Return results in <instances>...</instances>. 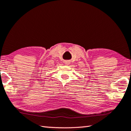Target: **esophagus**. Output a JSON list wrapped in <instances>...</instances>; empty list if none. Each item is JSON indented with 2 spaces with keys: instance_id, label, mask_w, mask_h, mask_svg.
<instances>
[{
  "instance_id": "obj_1",
  "label": "esophagus",
  "mask_w": 131,
  "mask_h": 131,
  "mask_svg": "<svg viewBox=\"0 0 131 131\" xmlns=\"http://www.w3.org/2000/svg\"><path fill=\"white\" fill-rule=\"evenodd\" d=\"M69 62H68V61H66V62H65V63L66 64V65H68V64H69Z\"/></svg>"
}]
</instances>
